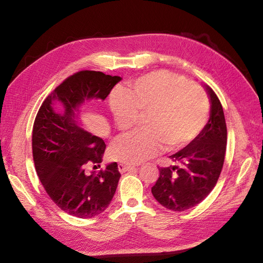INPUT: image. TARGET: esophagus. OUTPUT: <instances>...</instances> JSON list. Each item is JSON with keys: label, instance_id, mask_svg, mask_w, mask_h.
<instances>
[{"label": "esophagus", "instance_id": "1", "mask_svg": "<svg viewBox=\"0 0 263 263\" xmlns=\"http://www.w3.org/2000/svg\"><path fill=\"white\" fill-rule=\"evenodd\" d=\"M133 168H134V166L130 165V164H126V163H123V162H119L118 163V170H119V172H121V173L126 172V171H129Z\"/></svg>", "mask_w": 263, "mask_h": 263}]
</instances>
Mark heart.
<instances>
[{
  "label": "heart",
  "instance_id": "obj_1",
  "mask_svg": "<svg viewBox=\"0 0 263 263\" xmlns=\"http://www.w3.org/2000/svg\"><path fill=\"white\" fill-rule=\"evenodd\" d=\"M117 128L126 132L145 115L139 133L117 139L110 154L125 163H140L165 151L189 145L208 122L209 101L195 84L166 71H156L137 79L110 95Z\"/></svg>",
  "mask_w": 263,
  "mask_h": 263
}]
</instances>
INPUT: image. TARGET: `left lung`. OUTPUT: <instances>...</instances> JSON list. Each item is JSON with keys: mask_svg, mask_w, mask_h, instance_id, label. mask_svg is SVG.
<instances>
[{"mask_svg": "<svg viewBox=\"0 0 263 263\" xmlns=\"http://www.w3.org/2000/svg\"><path fill=\"white\" fill-rule=\"evenodd\" d=\"M211 102L208 124L187 146L170 156L172 164L159 168L151 193L163 208L183 212L200 204L216 185L224 164L227 127L217 95L204 85Z\"/></svg>", "mask_w": 263, "mask_h": 263, "instance_id": "obj_1", "label": "left lung"}]
</instances>
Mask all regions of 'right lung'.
Masks as SVG:
<instances>
[{
    "label": "right lung",
    "instance_id": "right-lung-1",
    "mask_svg": "<svg viewBox=\"0 0 263 263\" xmlns=\"http://www.w3.org/2000/svg\"><path fill=\"white\" fill-rule=\"evenodd\" d=\"M121 80L100 71L77 72L46 98L35 118L31 147L38 178L54 204L79 218L104 212L121 178L116 162L94 171L101 166L106 145L83 128L79 107L86 100H105ZM54 101L62 103V112H55Z\"/></svg>",
    "mask_w": 263,
    "mask_h": 263
}]
</instances>
